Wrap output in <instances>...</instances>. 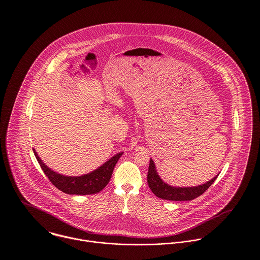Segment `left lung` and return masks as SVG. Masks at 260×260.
<instances>
[{"mask_svg":"<svg viewBox=\"0 0 260 260\" xmlns=\"http://www.w3.org/2000/svg\"><path fill=\"white\" fill-rule=\"evenodd\" d=\"M218 175L213 177L211 180L206 183L194 186V187H173L166 182H164L155 171L154 164L152 159L149 160L148 173H147V183L151 191L159 199L167 201H175V202H183V201H192L203 192L207 190V188L214 182Z\"/></svg>","mask_w":260,"mask_h":260,"instance_id":"8db88e82","label":"left lung"}]
</instances>
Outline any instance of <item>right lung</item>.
<instances>
[{
	"label": "right lung",
	"instance_id": "1",
	"mask_svg": "<svg viewBox=\"0 0 260 260\" xmlns=\"http://www.w3.org/2000/svg\"><path fill=\"white\" fill-rule=\"evenodd\" d=\"M34 153L39 161L42 170L44 171L49 180L64 193L69 194H93L100 192L106 185L109 183L112 173L116 167V162L122 152H119L113 156L110 160H108L105 165H103L98 170L92 173H87L82 176H66L59 173H55L50 170L38 156L36 150L34 149Z\"/></svg>",
	"mask_w": 260,
	"mask_h": 260
}]
</instances>
